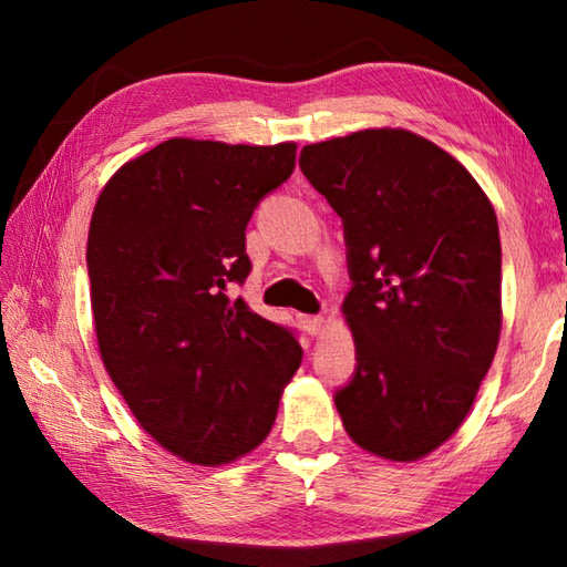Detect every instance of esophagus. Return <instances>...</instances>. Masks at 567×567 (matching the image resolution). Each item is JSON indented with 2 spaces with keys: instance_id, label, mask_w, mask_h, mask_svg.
Instances as JSON below:
<instances>
[{
  "instance_id": "1",
  "label": "esophagus",
  "mask_w": 567,
  "mask_h": 567,
  "mask_svg": "<svg viewBox=\"0 0 567 567\" xmlns=\"http://www.w3.org/2000/svg\"><path fill=\"white\" fill-rule=\"evenodd\" d=\"M300 322H302V330L307 334H312V338L315 334H320L324 328V318H320V315H302Z\"/></svg>"
}]
</instances>
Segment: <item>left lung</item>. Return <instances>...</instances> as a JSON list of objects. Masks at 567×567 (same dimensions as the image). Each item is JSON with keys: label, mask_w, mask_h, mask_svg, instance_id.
Segmentation results:
<instances>
[{"label": "left lung", "mask_w": 567, "mask_h": 567, "mask_svg": "<svg viewBox=\"0 0 567 567\" xmlns=\"http://www.w3.org/2000/svg\"><path fill=\"white\" fill-rule=\"evenodd\" d=\"M300 167L342 217V302L358 370L334 405L354 445L415 463L457 433L503 328L501 233L477 179L402 127L302 147Z\"/></svg>", "instance_id": "obj_1"}]
</instances>
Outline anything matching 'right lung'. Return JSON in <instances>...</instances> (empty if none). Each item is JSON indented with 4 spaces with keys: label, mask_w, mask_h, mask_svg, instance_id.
Listing matches in <instances>:
<instances>
[{
    "label": "right lung",
    "mask_w": 567,
    "mask_h": 567,
    "mask_svg": "<svg viewBox=\"0 0 567 567\" xmlns=\"http://www.w3.org/2000/svg\"><path fill=\"white\" fill-rule=\"evenodd\" d=\"M295 152L172 137L124 162L94 205L100 358L140 425L185 463L252 453L302 362L292 332L227 295L252 267L249 217L292 175Z\"/></svg>",
    "instance_id": "right-lung-1"
}]
</instances>
